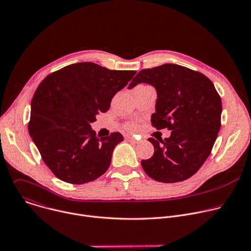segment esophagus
Returning a JSON list of instances; mask_svg holds the SVG:
<instances>
[{
    "instance_id": "esophagus-1",
    "label": "esophagus",
    "mask_w": 251,
    "mask_h": 251,
    "mask_svg": "<svg viewBox=\"0 0 251 251\" xmlns=\"http://www.w3.org/2000/svg\"><path fill=\"white\" fill-rule=\"evenodd\" d=\"M126 140H128L130 142H133V143H138V141L133 136H126Z\"/></svg>"
}]
</instances>
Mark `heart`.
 Listing matches in <instances>:
<instances>
[{
  "label": "heart",
  "mask_w": 251,
  "mask_h": 251,
  "mask_svg": "<svg viewBox=\"0 0 251 251\" xmlns=\"http://www.w3.org/2000/svg\"><path fill=\"white\" fill-rule=\"evenodd\" d=\"M126 127H127V129H128V130H131V131H133V130H135V129H136V125H135V124H133V123H129Z\"/></svg>",
  "instance_id": "b5f03b06"
}]
</instances>
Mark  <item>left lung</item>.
I'll use <instances>...</instances> for the list:
<instances>
[{
    "instance_id": "1",
    "label": "left lung",
    "mask_w": 251,
    "mask_h": 251,
    "mask_svg": "<svg viewBox=\"0 0 251 251\" xmlns=\"http://www.w3.org/2000/svg\"><path fill=\"white\" fill-rule=\"evenodd\" d=\"M139 83L157 92L152 125L172 130L169 138H149L154 155L142 160L145 173L162 183L191 177L209 156L221 129L222 99L213 83L202 74L174 63L142 69L128 89Z\"/></svg>"
}]
</instances>
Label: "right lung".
Here are the masks:
<instances>
[{"mask_svg": "<svg viewBox=\"0 0 251 251\" xmlns=\"http://www.w3.org/2000/svg\"><path fill=\"white\" fill-rule=\"evenodd\" d=\"M135 74L78 62L52 73L39 85L31 100L28 133L59 180L81 185L108 170L123 136L115 132L98 138L90 124L109 109L113 96Z\"/></svg>", "mask_w": 251, "mask_h": 251, "instance_id": "obj_1", "label": "right lung"}]
</instances>
